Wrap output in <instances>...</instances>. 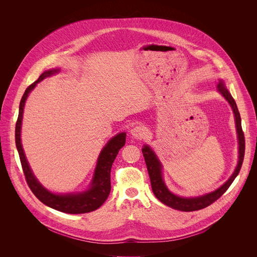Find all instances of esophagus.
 <instances>
[{
  "label": "esophagus",
  "instance_id": "1",
  "mask_svg": "<svg viewBox=\"0 0 257 257\" xmlns=\"http://www.w3.org/2000/svg\"><path fill=\"white\" fill-rule=\"evenodd\" d=\"M130 134L132 135L133 138H136V139H141V138H144L145 137V134H146V131L144 129L143 126H135L131 129V132Z\"/></svg>",
  "mask_w": 257,
  "mask_h": 257
}]
</instances>
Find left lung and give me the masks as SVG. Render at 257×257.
Here are the masks:
<instances>
[{
	"mask_svg": "<svg viewBox=\"0 0 257 257\" xmlns=\"http://www.w3.org/2000/svg\"><path fill=\"white\" fill-rule=\"evenodd\" d=\"M217 90L219 91L232 106L234 117H235V122H236V130L238 134V141H239V161L238 165L232 174V176L228 179V181L225 183L224 185H222L216 190L201 195L197 197H180L175 194H173L168 187L166 186L164 179H163V166L161 162L159 161L158 157L156 156L155 152L150 148L149 145H144L142 149V154L145 160L146 167H148L149 175L151 178V183H152V188L153 192L156 195V197L162 201L164 204L178 210L182 211H194V210H199L202 209L211 203H213L216 199L221 197L231 186L233 181L237 177V175L240 172V169L242 167V163L244 160V153H245V138H244V133L242 130L241 126V117L240 113L238 111V107L236 104L235 99L232 97L230 91L226 88L225 82L223 80H219L217 84Z\"/></svg>",
	"mask_w": 257,
	"mask_h": 257,
	"instance_id": "8db88e82",
	"label": "left lung"
}]
</instances>
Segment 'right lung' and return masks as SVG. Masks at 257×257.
Returning a JSON list of instances; mask_svg holds the SVG:
<instances>
[{
	"mask_svg": "<svg viewBox=\"0 0 257 257\" xmlns=\"http://www.w3.org/2000/svg\"><path fill=\"white\" fill-rule=\"evenodd\" d=\"M59 69H52L44 72L39 77V79L30 84L21 100L19 105V115L16 122L15 128V142L16 148L19 154L21 166L23 169V173L25 175V179L29 188L32 193L38 197L44 204L62 211L66 213H86L97 209L101 204L106 200L109 192H111V169L112 165L119 153V151L125 145L126 141V133L122 132L114 136L111 140L105 144L104 148L99 154L97 159L96 167L94 170L93 178L91 180L90 187L83 192L78 193H66V194H55L46 189L39 180L33 175L26 157L24 155L22 144H21V124H22V116L24 104L27 99L28 94L31 90L36 86L39 82L44 80L47 77L57 74Z\"/></svg>",
	"mask_w": 257,
	"mask_h": 257,
	"instance_id": "right-lung-1",
	"label": "right lung"
}]
</instances>
